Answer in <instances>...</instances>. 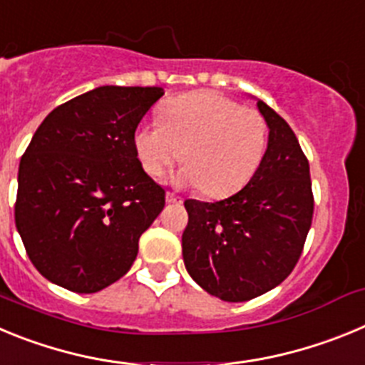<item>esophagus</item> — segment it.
I'll return each instance as SVG.
<instances>
[{"label": "esophagus", "mask_w": 365, "mask_h": 365, "mask_svg": "<svg viewBox=\"0 0 365 365\" xmlns=\"http://www.w3.org/2000/svg\"><path fill=\"white\" fill-rule=\"evenodd\" d=\"M166 201L168 202H173V205H177V202H180V197H179V195H177V193L168 192L166 193Z\"/></svg>", "instance_id": "34e87169"}]
</instances>
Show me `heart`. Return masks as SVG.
Instances as JSON below:
<instances>
[{
    "label": "heart",
    "mask_w": 365,
    "mask_h": 365,
    "mask_svg": "<svg viewBox=\"0 0 365 365\" xmlns=\"http://www.w3.org/2000/svg\"><path fill=\"white\" fill-rule=\"evenodd\" d=\"M267 143L269 128L257 109L212 91L172 98L160 109V122L140 124L133 135L148 175L159 179L182 159L188 166L175 182L210 197L240 192L261 166Z\"/></svg>",
    "instance_id": "obj_1"
}]
</instances>
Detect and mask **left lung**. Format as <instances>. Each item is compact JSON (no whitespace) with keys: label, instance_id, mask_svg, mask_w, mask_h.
<instances>
[{"label":"left lung","instance_id":"left-lung-1","mask_svg":"<svg viewBox=\"0 0 365 365\" xmlns=\"http://www.w3.org/2000/svg\"><path fill=\"white\" fill-rule=\"evenodd\" d=\"M265 157L248 185L215 202L186 199L182 259L193 282L222 302H247L278 287L302 256L314 210L309 160L272 108Z\"/></svg>","mask_w":365,"mask_h":365}]
</instances>
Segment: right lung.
I'll return each mask as SVG.
<instances>
[{
	"mask_svg": "<svg viewBox=\"0 0 365 365\" xmlns=\"http://www.w3.org/2000/svg\"><path fill=\"white\" fill-rule=\"evenodd\" d=\"M163 87L102 86L45 117L18 172L16 228L38 272L91 294L133 265L138 240L164 208L133 135Z\"/></svg>",
	"mask_w": 365,
	"mask_h": 365,
	"instance_id": "obj_1",
	"label": "right lung"
}]
</instances>
